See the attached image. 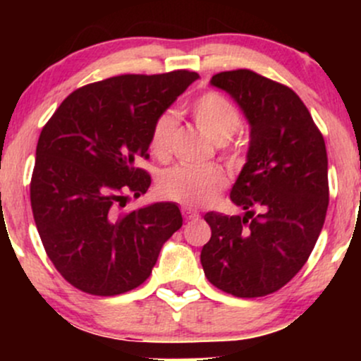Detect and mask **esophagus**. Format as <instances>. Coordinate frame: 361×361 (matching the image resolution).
<instances>
[{
    "instance_id": "1",
    "label": "esophagus",
    "mask_w": 361,
    "mask_h": 361,
    "mask_svg": "<svg viewBox=\"0 0 361 361\" xmlns=\"http://www.w3.org/2000/svg\"><path fill=\"white\" fill-rule=\"evenodd\" d=\"M181 214H183L185 221H198V217H200V214L193 210L192 207H181Z\"/></svg>"
}]
</instances>
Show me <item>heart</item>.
<instances>
[{"label":"heart","mask_w":361,"mask_h":361,"mask_svg":"<svg viewBox=\"0 0 361 361\" xmlns=\"http://www.w3.org/2000/svg\"><path fill=\"white\" fill-rule=\"evenodd\" d=\"M192 117L204 134L214 142H227L241 127V114L221 93L209 91L197 98L192 105ZM176 132V118L163 114L154 120L149 137L151 152L159 159H166L171 152ZM227 175L222 168L207 164H178L163 173L159 186L166 197L186 205H205L212 202L221 190L226 188Z\"/></svg>","instance_id":"1"}]
</instances>
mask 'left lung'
I'll use <instances>...</instances> for the list:
<instances>
[{"instance_id":"1","label":"left lung","mask_w":361,"mask_h":361,"mask_svg":"<svg viewBox=\"0 0 361 361\" xmlns=\"http://www.w3.org/2000/svg\"><path fill=\"white\" fill-rule=\"evenodd\" d=\"M210 85L241 106L251 140L231 190V200L246 214H205L212 238L200 261L207 280L222 292L263 297L300 271L324 226L329 204L324 137L288 86L250 69L219 73Z\"/></svg>"}]
</instances>
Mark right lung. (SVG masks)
<instances>
[{"label": "right lung", "instance_id": "1", "mask_svg": "<svg viewBox=\"0 0 361 361\" xmlns=\"http://www.w3.org/2000/svg\"><path fill=\"white\" fill-rule=\"evenodd\" d=\"M198 74H122L73 91L40 132L30 202L44 250L66 281L110 297L151 275L183 224L173 202L123 210L147 192L154 120Z\"/></svg>", "mask_w": 361, "mask_h": 361}]
</instances>
